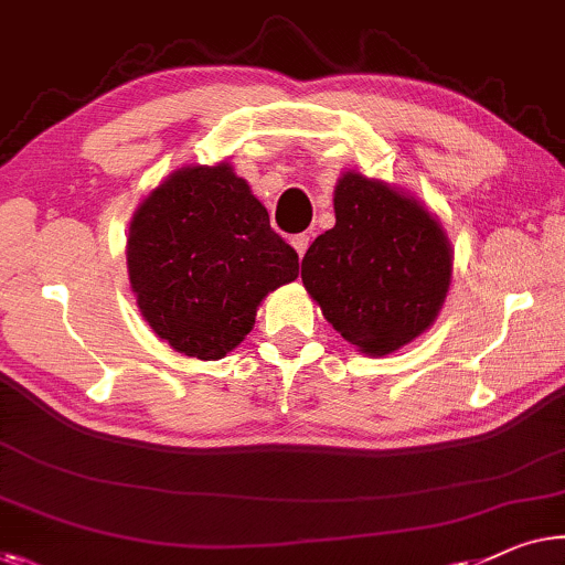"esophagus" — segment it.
Returning <instances> with one entry per match:
<instances>
[{
  "mask_svg": "<svg viewBox=\"0 0 565 565\" xmlns=\"http://www.w3.org/2000/svg\"><path fill=\"white\" fill-rule=\"evenodd\" d=\"M290 244H292V249L298 252V257L302 259V255H306V249H308V244H310V234H296L290 239Z\"/></svg>",
  "mask_w": 565,
  "mask_h": 565,
  "instance_id": "34e87169",
  "label": "esophagus"
}]
</instances>
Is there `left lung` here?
<instances>
[{"instance_id": "1", "label": "left lung", "mask_w": 565, "mask_h": 565, "mask_svg": "<svg viewBox=\"0 0 565 565\" xmlns=\"http://www.w3.org/2000/svg\"><path fill=\"white\" fill-rule=\"evenodd\" d=\"M337 226L302 257V285L343 339L387 356L436 323L454 277V247L415 195L347 170L333 191Z\"/></svg>"}]
</instances>
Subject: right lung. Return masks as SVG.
<instances>
[{"mask_svg": "<svg viewBox=\"0 0 565 565\" xmlns=\"http://www.w3.org/2000/svg\"><path fill=\"white\" fill-rule=\"evenodd\" d=\"M127 273L154 337L216 362L239 347L269 292L298 277V255L226 160L183 166L137 206Z\"/></svg>", "mask_w": 565, "mask_h": 565, "instance_id": "right-lung-1", "label": "right lung"}]
</instances>
